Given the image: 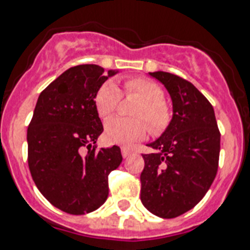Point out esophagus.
<instances>
[{"instance_id": "34e87169", "label": "esophagus", "mask_w": 250, "mask_h": 250, "mask_svg": "<svg viewBox=\"0 0 250 250\" xmlns=\"http://www.w3.org/2000/svg\"><path fill=\"white\" fill-rule=\"evenodd\" d=\"M121 152H122L123 158L129 157V156H131L132 153H133V151H132L131 148H127V147H122V148H121Z\"/></svg>"}]
</instances>
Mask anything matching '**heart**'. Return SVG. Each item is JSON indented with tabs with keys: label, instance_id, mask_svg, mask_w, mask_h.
I'll return each instance as SVG.
<instances>
[{
	"label": "heart",
	"instance_id": "obj_1",
	"mask_svg": "<svg viewBox=\"0 0 250 250\" xmlns=\"http://www.w3.org/2000/svg\"><path fill=\"white\" fill-rule=\"evenodd\" d=\"M125 94H136L142 99V104L136 110V117L146 119L153 134L165 131L171 121V113L165 103L164 89L157 83L146 78H131L125 83ZM122 98L121 90L114 82L107 80L99 86L95 94L94 104L99 116L108 118L116 112ZM148 127L142 119H127L113 117L105 123L104 137L112 145L131 146L146 137Z\"/></svg>",
	"mask_w": 250,
	"mask_h": 250
}]
</instances>
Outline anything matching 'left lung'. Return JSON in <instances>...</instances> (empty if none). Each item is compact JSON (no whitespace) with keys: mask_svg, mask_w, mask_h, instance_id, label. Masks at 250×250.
Returning <instances> with one entry per match:
<instances>
[{"mask_svg":"<svg viewBox=\"0 0 250 250\" xmlns=\"http://www.w3.org/2000/svg\"><path fill=\"white\" fill-rule=\"evenodd\" d=\"M165 85L172 101V118L142 155L141 201L164 219L188 211L205 196L216 176L220 132L210 102L188 80L166 71L148 73Z\"/></svg>","mask_w":250,"mask_h":250,"instance_id":"8db88e82","label":"left lung"}]
</instances>
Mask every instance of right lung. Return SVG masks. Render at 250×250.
Here are the masks:
<instances>
[{
    "label": "right lung",
    "mask_w": 250,
    "mask_h": 250,
    "mask_svg": "<svg viewBox=\"0 0 250 250\" xmlns=\"http://www.w3.org/2000/svg\"><path fill=\"white\" fill-rule=\"evenodd\" d=\"M117 73L105 74L99 65H78L39 95L27 128L29 168L46 200L68 214L83 215L103 205L108 175L122 162L118 146L99 151L95 146L103 132L95 94Z\"/></svg>",
    "instance_id": "1"
}]
</instances>
